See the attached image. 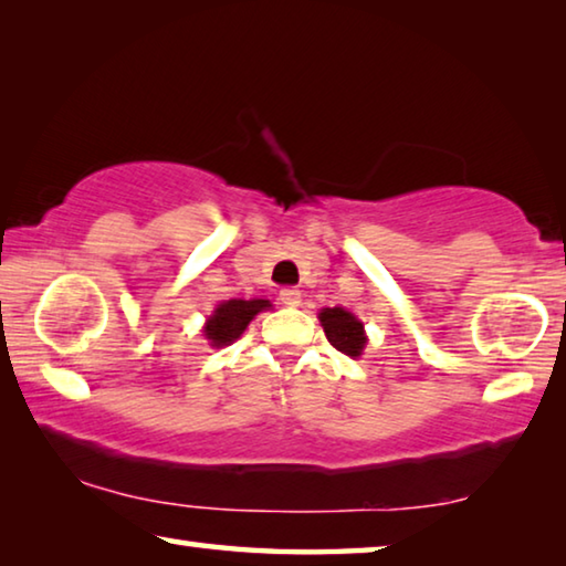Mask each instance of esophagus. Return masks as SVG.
Here are the masks:
<instances>
[{
    "instance_id": "obj_1",
    "label": "esophagus",
    "mask_w": 566,
    "mask_h": 566,
    "mask_svg": "<svg viewBox=\"0 0 566 566\" xmlns=\"http://www.w3.org/2000/svg\"><path fill=\"white\" fill-rule=\"evenodd\" d=\"M280 300H282V304H286V306H300L302 292L294 290V286H284V290H280Z\"/></svg>"
}]
</instances>
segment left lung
I'll return each instance as SVG.
<instances>
[{
	"label": "left lung",
	"mask_w": 566,
	"mask_h": 566,
	"mask_svg": "<svg viewBox=\"0 0 566 566\" xmlns=\"http://www.w3.org/2000/svg\"><path fill=\"white\" fill-rule=\"evenodd\" d=\"M319 322L334 349L347 354V357H359L364 344H367V334H364V324L352 312L344 306H327L319 312Z\"/></svg>",
	"instance_id": "8db88e82"
}]
</instances>
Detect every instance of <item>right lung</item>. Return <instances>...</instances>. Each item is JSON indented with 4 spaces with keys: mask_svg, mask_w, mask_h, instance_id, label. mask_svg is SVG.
<instances>
[{
    "mask_svg": "<svg viewBox=\"0 0 566 566\" xmlns=\"http://www.w3.org/2000/svg\"><path fill=\"white\" fill-rule=\"evenodd\" d=\"M270 300H227L217 304L212 317L205 324V337L212 347H227L242 337L247 324L262 310H270Z\"/></svg>",
    "mask_w": 566,
    "mask_h": 566,
    "instance_id": "1",
    "label": "right lung"
}]
</instances>
